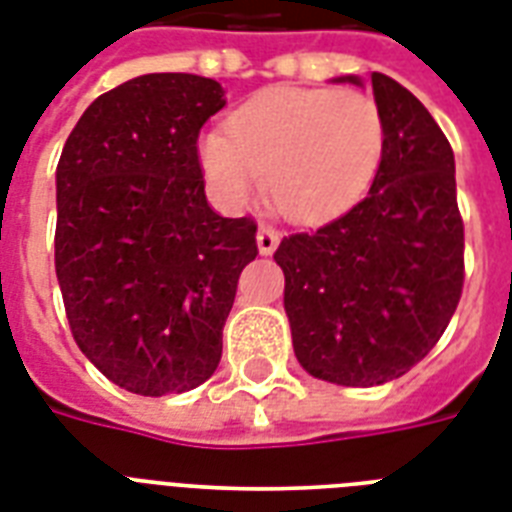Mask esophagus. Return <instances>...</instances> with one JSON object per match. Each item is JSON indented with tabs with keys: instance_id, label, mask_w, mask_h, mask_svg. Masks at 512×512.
Here are the masks:
<instances>
[{
	"instance_id": "1",
	"label": "esophagus",
	"mask_w": 512,
	"mask_h": 512,
	"mask_svg": "<svg viewBox=\"0 0 512 512\" xmlns=\"http://www.w3.org/2000/svg\"><path fill=\"white\" fill-rule=\"evenodd\" d=\"M279 233L268 228V225H260L257 228V249H260V255H273L276 247H279Z\"/></svg>"
}]
</instances>
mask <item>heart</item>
Segmentation results:
<instances>
[{
  "mask_svg": "<svg viewBox=\"0 0 512 512\" xmlns=\"http://www.w3.org/2000/svg\"><path fill=\"white\" fill-rule=\"evenodd\" d=\"M385 119L353 90L276 87L233 116L231 135L209 130L199 162L225 209H244L268 177V196L295 223H321L353 207L380 170Z\"/></svg>",
  "mask_w": 512,
  "mask_h": 512,
  "instance_id": "b5f03b06",
  "label": "heart"
}]
</instances>
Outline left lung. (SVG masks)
<instances>
[{"instance_id":"1","label":"left lung","mask_w":512,"mask_h":512,"mask_svg":"<svg viewBox=\"0 0 512 512\" xmlns=\"http://www.w3.org/2000/svg\"><path fill=\"white\" fill-rule=\"evenodd\" d=\"M335 82L361 87L358 76ZM372 92L385 151L369 193L319 231L287 236L273 255L297 361L348 388L420 364L449 327L465 279L452 146L396 79L374 71Z\"/></svg>"}]
</instances>
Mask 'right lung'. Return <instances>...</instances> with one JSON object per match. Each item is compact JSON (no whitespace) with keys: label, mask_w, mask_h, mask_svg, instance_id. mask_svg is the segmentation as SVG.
<instances>
[{"label":"right lung","mask_w":512,"mask_h":512,"mask_svg":"<svg viewBox=\"0 0 512 512\" xmlns=\"http://www.w3.org/2000/svg\"><path fill=\"white\" fill-rule=\"evenodd\" d=\"M225 106L215 79L143 74L103 92L68 135L58 172L55 273L71 335L119 388H199L257 225L207 204L196 140Z\"/></svg>","instance_id":"add662e5"}]
</instances>
